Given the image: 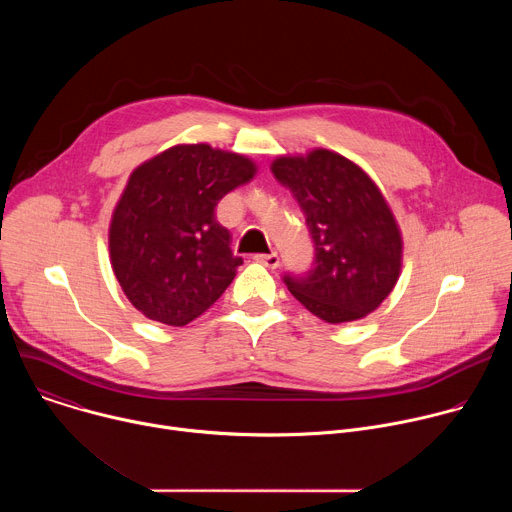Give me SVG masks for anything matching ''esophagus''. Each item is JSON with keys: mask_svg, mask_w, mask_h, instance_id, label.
<instances>
[{"mask_svg": "<svg viewBox=\"0 0 512 512\" xmlns=\"http://www.w3.org/2000/svg\"><path fill=\"white\" fill-rule=\"evenodd\" d=\"M255 259L259 261V263H263L265 267H269V269H277L279 267V255L277 253H259V255H255Z\"/></svg>", "mask_w": 512, "mask_h": 512, "instance_id": "obj_1", "label": "esophagus"}]
</instances>
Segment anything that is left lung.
<instances>
[{
	"label": "left lung",
	"mask_w": 512,
	"mask_h": 512,
	"mask_svg": "<svg viewBox=\"0 0 512 512\" xmlns=\"http://www.w3.org/2000/svg\"><path fill=\"white\" fill-rule=\"evenodd\" d=\"M271 170L294 192L314 243L306 273H283L291 296L330 324L377 310L399 277L401 235L373 180L328 150L279 158Z\"/></svg>",
	"instance_id": "obj_1"
}]
</instances>
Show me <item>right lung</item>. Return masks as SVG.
Returning a JSON list of instances; mask_svg holds the SVG:
<instances>
[{"label": "right lung", "instance_id": "obj_1", "mask_svg": "<svg viewBox=\"0 0 512 512\" xmlns=\"http://www.w3.org/2000/svg\"><path fill=\"white\" fill-rule=\"evenodd\" d=\"M255 176L243 156L176 145L139 166L113 212L109 249L127 300L150 320L184 326L225 294L243 257L216 204Z\"/></svg>", "mask_w": 512, "mask_h": 512}]
</instances>
